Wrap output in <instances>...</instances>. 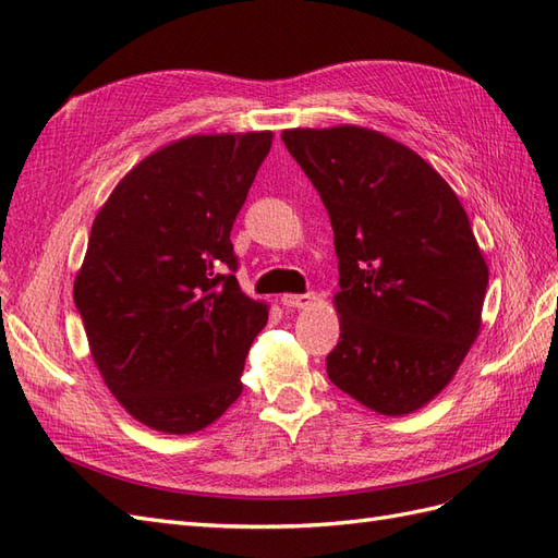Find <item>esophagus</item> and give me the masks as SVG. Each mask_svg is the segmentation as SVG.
I'll return each instance as SVG.
<instances>
[{"mask_svg":"<svg viewBox=\"0 0 558 558\" xmlns=\"http://www.w3.org/2000/svg\"><path fill=\"white\" fill-rule=\"evenodd\" d=\"M280 302L284 308H304L313 302V294L306 292V294H282Z\"/></svg>","mask_w":558,"mask_h":558,"instance_id":"esophagus-1","label":"esophagus"}]
</instances>
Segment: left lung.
<instances>
[{"instance_id":"left-lung-1","label":"left lung","mask_w":558,"mask_h":558,"mask_svg":"<svg viewBox=\"0 0 558 558\" xmlns=\"http://www.w3.org/2000/svg\"><path fill=\"white\" fill-rule=\"evenodd\" d=\"M282 141L335 231L341 335L327 377L381 415L415 412L481 327L488 266L466 211L432 165L379 132L344 124Z\"/></svg>"}]
</instances>
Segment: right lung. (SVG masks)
Returning a JSON list of instances; mask_svg holds the SVG:
<instances>
[{
  "label": "right lung",
  "instance_id": "add662e5",
  "mask_svg": "<svg viewBox=\"0 0 558 558\" xmlns=\"http://www.w3.org/2000/svg\"><path fill=\"white\" fill-rule=\"evenodd\" d=\"M270 132L189 136L141 160L96 214L75 306L132 417L193 434L242 393L268 308L242 294L231 228Z\"/></svg>",
  "mask_w": 558,
  "mask_h": 558
}]
</instances>
